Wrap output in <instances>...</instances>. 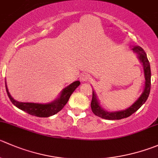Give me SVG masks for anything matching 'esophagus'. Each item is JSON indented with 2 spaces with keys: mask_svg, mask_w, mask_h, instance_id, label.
<instances>
[{
  "mask_svg": "<svg viewBox=\"0 0 158 158\" xmlns=\"http://www.w3.org/2000/svg\"><path fill=\"white\" fill-rule=\"evenodd\" d=\"M89 79V75L88 73H82V74L79 76V80H80L81 82H85V81L88 80Z\"/></svg>",
  "mask_w": 158,
  "mask_h": 158,
  "instance_id": "34e87169",
  "label": "esophagus"
}]
</instances>
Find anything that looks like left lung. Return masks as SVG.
Masks as SVG:
<instances>
[{"instance_id":"left-lung-1","label":"left lung","mask_w":158,"mask_h":158,"mask_svg":"<svg viewBox=\"0 0 158 158\" xmlns=\"http://www.w3.org/2000/svg\"><path fill=\"white\" fill-rule=\"evenodd\" d=\"M132 50L137 54V58L141 62L143 67V72H144V78H145V85L143 93L140 95V97L137 99V100L134 104L128 107L127 109L124 110H120V111H107L105 110L99 104L98 98L96 96V93L93 89V99L91 102V109L93 113L96 116L99 117L106 119V120H121L123 118H127L135 113L137 110L141 107V106L146 102L149 96L150 91H151V66H150V62L148 61L147 54L143 51V48L138 45H134L132 46Z\"/></svg>"}]
</instances>
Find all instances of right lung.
I'll list each match as a JSON object with an SVG mask.
<instances>
[{
  "label": "right lung",
  "instance_id": "1",
  "mask_svg": "<svg viewBox=\"0 0 158 158\" xmlns=\"http://www.w3.org/2000/svg\"><path fill=\"white\" fill-rule=\"evenodd\" d=\"M79 85H80L79 81H75L65 89H63L59 97L52 102H48V103H35V102H22L15 100L10 96L5 82L6 90H7V96L10 102L20 110L26 112L28 114L38 116V117H48V116L56 114L58 112L60 111L63 108L64 106L67 103L72 93Z\"/></svg>",
  "mask_w": 158,
  "mask_h": 158
}]
</instances>
